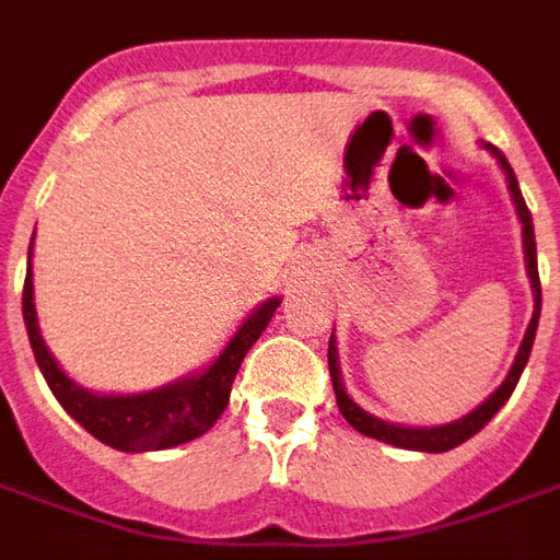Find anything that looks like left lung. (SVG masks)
<instances>
[{
	"mask_svg": "<svg viewBox=\"0 0 560 560\" xmlns=\"http://www.w3.org/2000/svg\"><path fill=\"white\" fill-rule=\"evenodd\" d=\"M482 147L492 152L498 164H501V171L506 176V188H510V197H513V203H516V215L522 221V248H525V269H528V279H530V291H534V315H530V324L525 329V339L518 345V353L513 365H510V372L501 381V387L494 389L489 399L477 405L474 411L465 413L462 420L444 422V425H399V422H387L375 417V413L363 411L357 401L348 396V389H345V381H341V369H339V351H336V336H329V377H332V389H336V401H339V411L345 420L351 422L353 429L365 438H375V441H384V444L401 446V450H417V453H446V450H453V446L465 444L468 438L480 432L486 422L492 420L494 413L501 411L506 405V399L513 396V389H516L518 377L525 372V365H528L530 348H534V336H537V324H540V272H537V243H534V221H530V212L525 207V197L518 191L516 183V173L510 167V161L504 159V152L501 149H494L492 143H482Z\"/></svg>",
	"mask_w": 560,
	"mask_h": 560,
	"instance_id": "1",
	"label": "left lung"
}]
</instances>
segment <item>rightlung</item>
<instances>
[{
	"label": "right lung",
	"mask_w": 560,
	"mask_h": 560,
	"mask_svg": "<svg viewBox=\"0 0 560 560\" xmlns=\"http://www.w3.org/2000/svg\"><path fill=\"white\" fill-rule=\"evenodd\" d=\"M281 296H269L245 317L240 329L233 332L224 351L195 375H185L173 384L147 393H92L80 387L78 381L59 369L50 348L44 345L38 312H35V284H32V245L30 267H26V284H23V320L30 332L35 363L42 369L47 387L54 389L59 405L102 444L122 450V453H149V450H171V446L188 444L203 432H209L219 420L228 401H231L233 377L243 365L248 348L260 339V332L276 315Z\"/></svg>",
	"instance_id": "obj_1"
}]
</instances>
